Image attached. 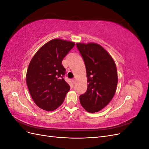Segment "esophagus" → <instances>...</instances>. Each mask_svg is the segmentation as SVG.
Wrapping results in <instances>:
<instances>
[{
  "label": "esophagus",
  "instance_id": "obj_1",
  "mask_svg": "<svg viewBox=\"0 0 149 149\" xmlns=\"http://www.w3.org/2000/svg\"><path fill=\"white\" fill-rule=\"evenodd\" d=\"M76 79H72V81H73V83L74 84L75 83H76Z\"/></svg>",
  "mask_w": 149,
  "mask_h": 149
}]
</instances>
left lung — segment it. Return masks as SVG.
Instances as JSON below:
<instances>
[{
  "label": "left lung",
  "instance_id": "8db88e82",
  "mask_svg": "<svg viewBox=\"0 0 149 149\" xmlns=\"http://www.w3.org/2000/svg\"><path fill=\"white\" fill-rule=\"evenodd\" d=\"M76 46L84 61L88 83L79 101L86 111L94 113L105 107L114 96L118 81L116 65L100 45L77 43Z\"/></svg>",
  "mask_w": 149,
  "mask_h": 149
}]
</instances>
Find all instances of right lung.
Listing matches in <instances>:
<instances>
[{
    "instance_id": "right-lung-1",
    "label": "right lung",
    "mask_w": 149,
    "mask_h": 149,
    "mask_svg": "<svg viewBox=\"0 0 149 149\" xmlns=\"http://www.w3.org/2000/svg\"><path fill=\"white\" fill-rule=\"evenodd\" d=\"M74 45L60 38L52 40L38 49L30 62L26 84L34 102L43 110L57 109L70 91L63 78L66 70L61 62Z\"/></svg>"
}]
</instances>
